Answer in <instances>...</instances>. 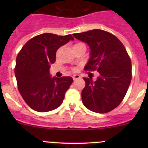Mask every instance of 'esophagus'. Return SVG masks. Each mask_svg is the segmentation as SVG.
I'll return each mask as SVG.
<instances>
[{"mask_svg": "<svg viewBox=\"0 0 148 148\" xmlns=\"http://www.w3.org/2000/svg\"><path fill=\"white\" fill-rule=\"evenodd\" d=\"M73 80H76V79L80 78V75H73Z\"/></svg>", "mask_w": 148, "mask_h": 148, "instance_id": "obj_1", "label": "esophagus"}]
</instances>
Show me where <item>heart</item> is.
<instances>
[{
  "label": "heart",
  "instance_id": "1",
  "mask_svg": "<svg viewBox=\"0 0 148 148\" xmlns=\"http://www.w3.org/2000/svg\"><path fill=\"white\" fill-rule=\"evenodd\" d=\"M79 44H81V43H77V44H74V46H73V47H75V46H78V45H79Z\"/></svg>",
  "mask_w": 148,
  "mask_h": 148
}]
</instances>
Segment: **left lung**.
Masks as SVG:
<instances>
[{"label": "left lung", "instance_id": "obj_1", "mask_svg": "<svg viewBox=\"0 0 148 148\" xmlns=\"http://www.w3.org/2000/svg\"><path fill=\"white\" fill-rule=\"evenodd\" d=\"M74 38L89 46L90 58L84 69L97 70L99 75L93 82L84 78L82 102L90 110L105 113L122 101L132 78L131 61L122 43L113 34L92 29L73 34Z\"/></svg>", "mask_w": 148, "mask_h": 148}]
</instances>
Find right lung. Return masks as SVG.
<instances>
[{"mask_svg": "<svg viewBox=\"0 0 148 148\" xmlns=\"http://www.w3.org/2000/svg\"><path fill=\"white\" fill-rule=\"evenodd\" d=\"M70 40H74L71 35L40 34L27 41L18 53L15 69L18 90L34 110L48 112L62 104L73 79L52 77L49 68L56 61L57 50Z\"/></svg>", "mask_w": 148, "mask_h": 148, "instance_id": "1", "label": "right lung"}]
</instances>
